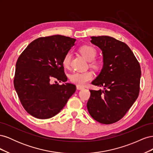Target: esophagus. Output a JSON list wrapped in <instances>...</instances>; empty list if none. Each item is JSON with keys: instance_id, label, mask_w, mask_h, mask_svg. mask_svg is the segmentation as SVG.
Here are the masks:
<instances>
[{"instance_id": "34e87169", "label": "esophagus", "mask_w": 153, "mask_h": 153, "mask_svg": "<svg viewBox=\"0 0 153 153\" xmlns=\"http://www.w3.org/2000/svg\"><path fill=\"white\" fill-rule=\"evenodd\" d=\"M76 89L78 90H82L83 89H84V87H82V86H80V85H76Z\"/></svg>"}]
</instances>
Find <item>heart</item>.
<instances>
[{"mask_svg":"<svg viewBox=\"0 0 153 153\" xmlns=\"http://www.w3.org/2000/svg\"><path fill=\"white\" fill-rule=\"evenodd\" d=\"M79 52L87 61H91V66L98 68L100 66V62L98 61L94 60L96 56L97 51L92 46L84 45L79 48ZM72 55L70 52H68L64 55L62 59L63 66L68 68L71 65ZM94 78V73L92 71H87L84 72H75L70 75V80L73 84L77 85L83 86L85 85L88 82Z\"/></svg>","mask_w":153,"mask_h":153,"instance_id":"obj_1","label":"heart"}]
</instances>
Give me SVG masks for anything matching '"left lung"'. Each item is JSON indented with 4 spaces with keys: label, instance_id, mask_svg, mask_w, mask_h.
<instances>
[{
    "label": "left lung",
    "instance_id": "obj_1",
    "mask_svg": "<svg viewBox=\"0 0 153 153\" xmlns=\"http://www.w3.org/2000/svg\"><path fill=\"white\" fill-rule=\"evenodd\" d=\"M91 42L103 53V66L92 84L103 90H90L87 104L96 121L109 124L119 121L137 99L140 91V64L128 46L107 36H92Z\"/></svg>",
    "mask_w": 153,
    "mask_h": 153
}]
</instances>
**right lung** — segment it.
Instances as JSON below:
<instances>
[{"instance_id": "right-lung-1", "label": "right lung", "mask_w": 153, "mask_h": 153, "mask_svg": "<svg viewBox=\"0 0 153 153\" xmlns=\"http://www.w3.org/2000/svg\"><path fill=\"white\" fill-rule=\"evenodd\" d=\"M75 41L61 35L39 38L18 57L14 86L22 106L32 116L40 119L55 116L75 92L76 86L69 83L51 84L52 78L67 81L62 59Z\"/></svg>"}]
</instances>
